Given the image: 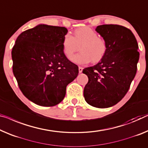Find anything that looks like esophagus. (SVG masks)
Returning <instances> with one entry per match:
<instances>
[{
    "label": "esophagus",
    "instance_id": "esophagus-1",
    "mask_svg": "<svg viewBox=\"0 0 148 148\" xmlns=\"http://www.w3.org/2000/svg\"><path fill=\"white\" fill-rule=\"evenodd\" d=\"M78 70H79V73H81V72H82V70H83V68L81 67V66H79L78 67Z\"/></svg>",
    "mask_w": 148,
    "mask_h": 148
}]
</instances>
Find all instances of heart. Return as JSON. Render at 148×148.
<instances>
[{
  "mask_svg": "<svg viewBox=\"0 0 148 148\" xmlns=\"http://www.w3.org/2000/svg\"><path fill=\"white\" fill-rule=\"evenodd\" d=\"M61 45L63 54L68 59L79 46L81 52L71 58L73 62L79 64L89 63L91 60L93 63L98 62L105 56L108 48L106 40L88 26L77 28L72 36L66 34Z\"/></svg>",
  "mask_w": 148,
  "mask_h": 148,
  "instance_id": "1",
  "label": "heart"
}]
</instances>
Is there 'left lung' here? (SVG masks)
<instances>
[{
  "mask_svg": "<svg viewBox=\"0 0 148 148\" xmlns=\"http://www.w3.org/2000/svg\"><path fill=\"white\" fill-rule=\"evenodd\" d=\"M96 30L106 41L107 52L97 64L83 70L88 77L84 96L88 104L105 108L116 104L128 91L140 53L136 37L127 28L103 25Z\"/></svg>",
  "mask_w": 148,
  "mask_h": 148,
  "instance_id": "left-lung-1",
  "label": "left lung"
}]
</instances>
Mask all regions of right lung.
<instances>
[{
    "label": "right lung",
    "instance_id": "add662e5",
    "mask_svg": "<svg viewBox=\"0 0 148 148\" xmlns=\"http://www.w3.org/2000/svg\"><path fill=\"white\" fill-rule=\"evenodd\" d=\"M65 27L39 25L18 36L12 50V71L20 90L42 106H54L66 95L78 67L64 56L62 41Z\"/></svg>",
    "mask_w": 148,
    "mask_h": 148
}]
</instances>
